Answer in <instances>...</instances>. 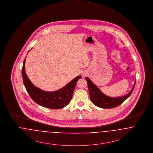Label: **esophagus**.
I'll return each mask as SVG.
<instances>
[{"label": "esophagus", "instance_id": "1", "mask_svg": "<svg viewBox=\"0 0 153 153\" xmlns=\"http://www.w3.org/2000/svg\"><path fill=\"white\" fill-rule=\"evenodd\" d=\"M84 76H85V74H84Z\"/></svg>", "mask_w": 153, "mask_h": 153}]
</instances>
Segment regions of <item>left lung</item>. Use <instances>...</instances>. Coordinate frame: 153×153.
<instances>
[{
	"instance_id": "8db88e82",
	"label": "left lung",
	"mask_w": 153,
	"mask_h": 153,
	"mask_svg": "<svg viewBox=\"0 0 153 153\" xmlns=\"http://www.w3.org/2000/svg\"><path fill=\"white\" fill-rule=\"evenodd\" d=\"M85 80L87 82L91 101L96 106L102 108H111L122 104L131 95L136 85L135 82L131 90L127 95L119 97H111L103 94L89 78L85 77Z\"/></svg>"
}]
</instances>
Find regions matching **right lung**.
I'll return each mask as SVG.
<instances>
[{
    "label": "right lung",
    "instance_id": "1",
    "mask_svg": "<svg viewBox=\"0 0 153 153\" xmlns=\"http://www.w3.org/2000/svg\"><path fill=\"white\" fill-rule=\"evenodd\" d=\"M25 60L22 67V77L25 87L32 100L39 105L51 109H60L66 106L70 102L79 76L72 80L65 87L55 91H46L36 86L30 82L25 71Z\"/></svg>",
    "mask_w": 153,
    "mask_h": 153
}]
</instances>
